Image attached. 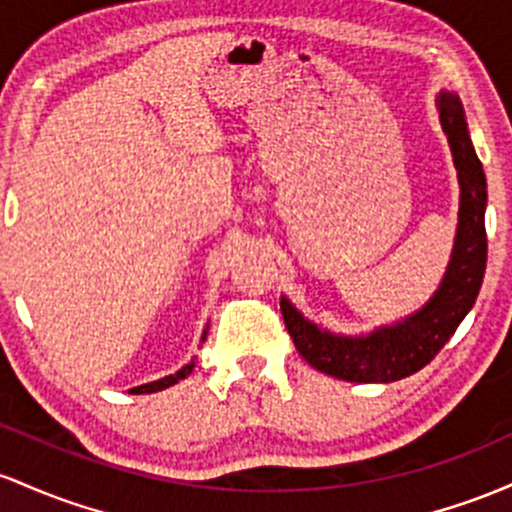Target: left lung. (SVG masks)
Returning a JSON list of instances; mask_svg holds the SVG:
<instances>
[{"label":"left lung","instance_id":"1","mask_svg":"<svg viewBox=\"0 0 512 512\" xmlns=\"http://www.w3.org/2000/svg\"><path fill=\"white\" fill-rule=\"evenodd\" d=\"M440 123L459 174V225L445 278L426 307L396 326L365 338L333 336L307 321L290 302H280L285 329L297 353L324 375L346 382H396L426 367L467 317L486 271V176L467 132L462 103L440 94Z\"/></svg>","mask_w":512,"mask_h":512}]
</instances>
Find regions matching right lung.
Listing matches in <instances>:
<instances>
[{"mask_svg":"<svg viewBox=\"0 0 512 512\" xmlns=\"http://www.w3.org/2000/svg\"><path fill=\"white\" fill-rule=\"evenodd\" d=\"M203 341H205V333H203ZM191 370H193V363L186 365V367H181V370L176 372V375H169V377H164V380H157V382L142 384V387L130 389V392H132V394H152V392H159V389H166V387H171V384L181 382L183 377L191 375Z\"/></svg>","mask_w":512,"mask_h":512,"instance_id":"add662e5","label":"right lung"}]
</instances>
